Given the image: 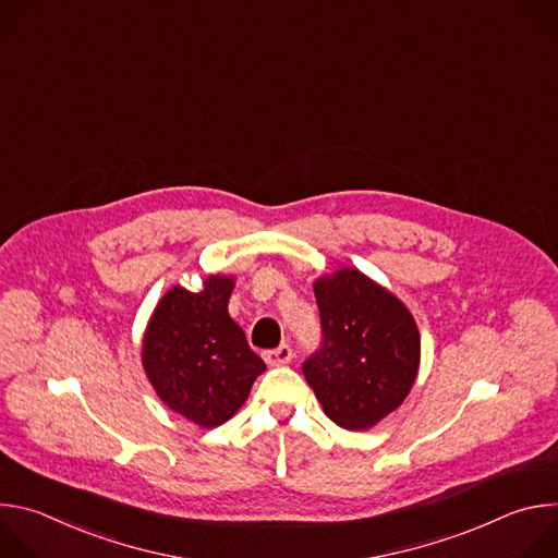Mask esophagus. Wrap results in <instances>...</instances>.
<instances>
[{
    "instance_id": "34e87169",
    "label": "esophagus",
    "mask_w": 558,
    "mask_h": 558,
    "mask_svg": "<svg viewBox=\"0 0 558 558\" xmlns=\"http://www.w3.org/2000/svg\"><path fill=\"white\" fill-rule=\"evenodd\" d=\"M291 357H293V351H291L289 344H282V347H278V349L265 353V362H267L269 366H284V364L291 362Z\"/></svg>"
}]
</instances>
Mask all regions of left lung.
Listing matches in <instances>:
<instances>
[{"instance_id":"1","label":"left lung","mask_w":558,"mask_h":558,"mask_svg":"<svg viewBox=\"0 0 558 558\" xmlns=\"http://www.w3.org/2000/svg\"><path fill=\"white\" fill-rule=\"evenodd\" d=\"M323 349L302 364L325 415L347 430H368L402 407L422 360L413 313L366 274L342 267L313 282Z\"/></svg>"}]
</instances>
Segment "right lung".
<instances>
[{"instance_id": "right-lung-1", "label": "right lung", "mask_w": 558, "mask_h": 558, "mask_svg": "<svg viewBox=\"0 0 558 558\" xmlns=\"http://www.w3.org/2000/svg\"><path fill=\"white\" fill-rule=\"evenodd\" d=\"M235 278L209 276L201 291L174 284L154 306L143 342V371L170 411L216 428L241 409L267 368L227 311Z\"/></svg>"}]
</instances>
